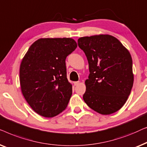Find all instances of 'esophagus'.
Listing matches in <instances>:
<instances>
[{
  "mask_svg": "<svg viewBox=\"0 0 147 147\" xmlns=\"http://www.w3.org/2000/svg\"><path fill=\"white\" fill-rule=\"evenodd\" d=\"M79 81H76V82H74V85H75V86H76V85H78V84H79Z\"/></svg>",
  "mask_w": 147,
  "mask_h": 147,
  "instance_id": "1",
  "label": "esophagus"
}]
</instances>
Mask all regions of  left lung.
<instances>
[{"mask_svg": "<svg viewBox=\"0 0 147 147\" xmlns=\"http://www.w3.org/2000/svg\"><path fill=\"white\" fill-rule=\"evenodd\" d=\"M89 67L83 99L96 112L111 115L125 105L133 85V61L129 51L109 34L78 39Z\"/></svg>", "mask_w": 147, "mask_h": 147, "instance_id": "1", "label": "left lung"}]
</instances>
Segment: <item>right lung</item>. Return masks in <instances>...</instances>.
<instances>
[{
	"mask_svg": "<svg viewBox=\"0 0 147 147\" xmlns=\"http://www.w3.org/2000/svg\"><path fill=\"white\" fill-rule=\"evenodd\" d=\"M77 45L71 38H40L28 49L20 64L22 94L37 114L53 117L67 108L72 84L65 60Z\"/></svg>",
	"mask_w": 147,
	"mask_h": 147,
	"instance_id": "add662e5",
	"label": "right lung"
}]
</instances>
